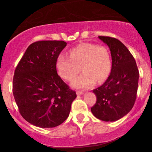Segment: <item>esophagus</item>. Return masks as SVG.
Wrapping results in <instances>:
<instances>
[{
  "mask_svg": "<svg viewBox=\"0 0 152 152\" xmlns=\"http://www.w3.org/2000/svg\"><path fill=\"white\" fill-rule=\"evenodd\" d=\"M82 94H83L82 91H77V95H82Z\"/></svg>",
  "mask_w": 152,
  "mask_h": 152,
  "instance_id": "obj_1",
  "label": "esophagus"
}]
</instances>
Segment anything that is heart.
Here are the masks:
<instances>
[{"mask_svg": "<svg viewBox=\"0 0 152 152\" xmlns=\"http://www.w3.org/2000/svg\"><path fill=\"white\" fill-rule=\"evenodd\" d=\"M58 74L67 81L76 77L82 68L83 73L72 83L75 88H87L96 81L102 82L109 77L111 70L109 52L104 45L86 43L70 50L69 57L60 55L56 62Z\"/></svg>", "mask_w": 152, "mask_h": 152, "instance_id": "heart-1", "label": "heart"}]
</instances>
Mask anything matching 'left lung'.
<instances>
[{
	"mask_svg": "<svg viewBox=\"0 0 152 152\" xmlns=\"http://www.w3.org/2000/svg\"><path fill=\"white\" fill-rule=\"evenodd\" d=\"M98 37L109 47L112 66L105 82L93 91L97 101L91 110L99 120L115 121L126 115L134 107L139 71L134 57L121 41L111 37Z\"/></svg>",
	"mask_w": 152,
	"mask_h": 152,
	"instance_id": "1",
	"label": "left lung"
}]
</instances>
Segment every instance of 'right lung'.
Returning <instances> with one entry per match:
<instances>
[{
    "instance_id": "right-lung-1",
    "label": "right lung",
    "mask_w": 152,
    "mask_h": 152,
    "mask_svg": "<svg viewBox=\"0 0 152 152\" xmlns=\"http://www.w3.org/2000/svg\"><path fill=\"white\" fill-rule=\"evenodd\" d=\"M67 43L39 41L27 48L15 68L12 91L23 118L41 128L55 127L69 115L75 91L58 75L56 62Z\"/></svg>"
}]
</instances>
